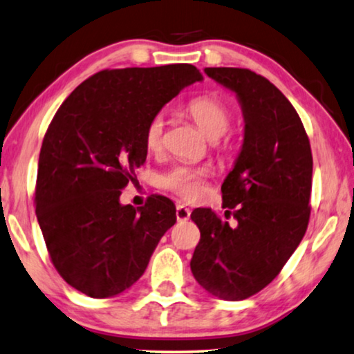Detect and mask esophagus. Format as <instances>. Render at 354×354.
<instances>
[{
    "instance_id": "34e87169",
    "label": "esophagus",
    "mask_w": 354,
    "mask_h": 354,
    "mask_svg": "<svg viewBox=\"0 0 354 354\" xmlns=\"http://www.w3.org/2000/svg\"><path fill=\"white\" fill-rule=\"evenodd\" d=\"M191 218V209L187 207H184V205H178L176 207V219L179 223H184V221H187Z\"/></svg>"
}]
</instances>
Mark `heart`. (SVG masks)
Segmentation results:
<instances>
[{
    "mask_svg": "<svg viewBox=\"0 0 354 354\" xmlns=\"http://www.w3.org/2000/svg\"><path fill=\"white\" fill-rule=\"evenodd\" d=\"M186 113L209 140L223 136L229 130L232 114L227 104L216 97H198L186 104ZM165 118L163 114L152 115L145 129V145L149 152H159L163 146ZM207 168L176 165L163 173L159 184L184 200L200 197L205 187Z\"/></svg>",
    "mask_w": 354,
    "mask_h": 354,
    "instance_id": "obj_1",
    "label": "heart"
}]
</instances>
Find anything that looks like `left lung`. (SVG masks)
<instances>
[{
  "label": "left lung",
  "mask_w": 354,
  "mask_h": 354,
  "mask_svg": "<svg viewBox=\"0 0 354 354\" xmlns=\"http://www.w3.org/2000/svg\"><path fill=\"white\" fill-rule=\"evenodd\" d=\"M236 93L243 146L224 179L225 218L209 208L191 218L200 229L191 270L214 297L243 300L273 281L302 241L310 219L313 157L297 111L273 84L246 68H205Z\"/></svg>",
  "instance_id": "left-lung-1"
}]
</instances>
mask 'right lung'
Returning <instances> with one entry per match:
<instances>
[{
  "label": "right lung",
  "mask_w": 354,
  "mask_h": 354,
  "mask_svg": "<svg viewBox=\"0 0 354 354\" xmlns=\"http://www.w3.org/2000/svg\"><path fill=\"white\" fill-rule=\"evenodd\" d=\"M203 76L194 65L104 70L70 93L42 140L35 203L50 261L65 281L95 299L124 292L143 275L175 225L170 198L120 205L146 160L152 115Z\"/></svg>",
  "instance_id": "add662e5"
}]
</instances>
